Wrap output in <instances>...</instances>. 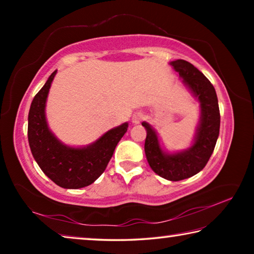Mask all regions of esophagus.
<instances>
[{"label": "esophagus", "mask_w": 254, "mask_h": 254, "mask_svg": "<svg viewBox=\"0 0 254 254\" xmlns=\"http://www.w3.org/2000/svg\"><path fill=\"white\" fill-rule=\"evenodd\" d=\"M144 118L143 113H141V112H137V113H134L132 117V123L133 124H139L141 121H142Z\"/></svg>", "instance_id": "obj_1"}]
</instances>
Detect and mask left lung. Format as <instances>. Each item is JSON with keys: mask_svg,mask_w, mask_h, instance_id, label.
I'll return each mask as SVG.
<instances>
[{"mask_svg": "<svg viewBox=\"0 0 254 254\" xmlns=\"http://www.w3.org/2000/svg\"><path fill=\"white\" fill-rule=\"evenodd\" d=\"M169 65L178 72L184 85L198 102L199 121L190 145L173 152L162 147L158 132L151 124L142 122L147 131L144 152L154 173L170 182H178L192 177L206 166L220 134L221 115L214 86L203 72L183 59L170 62Z\"/></svg>", "mask_w": 254, "mask_h": 254, "instance_id": "1", "label": "left lung"}]
</instances>
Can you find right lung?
Returning a JSON list of instances; mask_svg holds the SVG:
<instances>
[{"label": "right lung", "instance_id": "obj_1", "mask_svg": "<svg viewBox=\"0 0 254 254\" xmlns=\"http://www.w3.org/2000/svg\"><path fill=\"white\" fill-rule=\"evenodd\" d=\"M57 70L51 74L33 97L28 117V140L34 160L58 186L78 189L93 184L104 173L119 141L128 127L124 122L81 147L68 145L50 130L46 117V105L50 86Z\"/></svg>", "mask_w": 254, "mask_h": 254}]
</instances>
